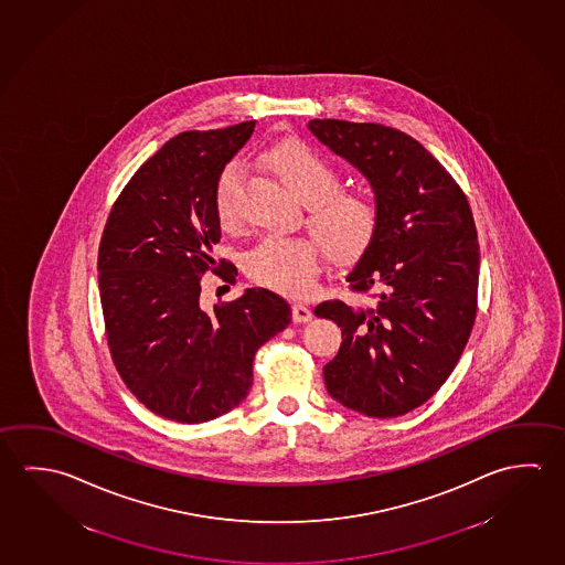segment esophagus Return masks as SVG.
<instances>
[{"mask_svg":"<svg viewBox=\"0 0 565 565\" xmlns=\"http://www.w3.org/2000/svg\"><path fill=\"white\" fill-rule=\"evenodd\" d=\"M291 317L296 323H307L313 319V311L309 307L301 306V303H294L291 307Z\"/></svg>","mask_w":565,"mask_h":565,"instance_id":"1","label":"esophagus"}]
</instances>
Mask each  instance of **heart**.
<instances>
[{
	"mask_svg": "<svg viewBox=\"0 0 565 565\" xmlns=\"http://www.w3.org/2000/svg\"><path fill=\"white\" fill-rule=\"evenodd\" d=\"M266 161L301 203L307 224L329 252L341 259L361 256L379 228V203L366 189L341 186V173L333 161L301 139H286L266 151ZM242 166H224L214 185V211L223 228L241 224L238 193ZM254 281L279 294L307 297L313 294L323 271V250L311 238L266 236L246 262Z\"/></svg>",
	"mask_w": 565,
	"mask_h": 565,
	"instance_id": "obj_1",
	"label": "heart"
}]
</instances>
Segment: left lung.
Masks as SVG:
<instances>
[{"label": "left lung", "mask_w": 565, "mask_h": 565, "mask_svg": "<svg viewBox=\"0 0 565 565\" xmlns=\"http://www.w3.org/2000/svg\"><path fill=\"white\" fill-rule=\"evenodd\" d=\"M307 126L371 181L380 213L371 246L347 276L351 299L315 307L342 331L324 386L364 416H404L444 386L471 337L481 262L471 206L404 131L371 121Z\"/></svg>", "instance_id": "obj_1"}]
</instances>
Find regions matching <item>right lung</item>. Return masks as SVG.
<instances>
[{
    "label": "right lung",
    "instance_id": "right-lung-1",
    "mask_svg": "<svg viewBox=\"0 0 565 565\" xmlns=\"http://www.w3.org/2000/svg\"><path fill=\"white\" fill-rule=\"evenodd\" d=\"M256 121L183 131L134 173L111 204L98 248V286L111 361L131 394L158 416L201 424L246 398L252 362L291 321V307L258 287L201 307V279L236 281L216 258L214 185Z\"/></svg>",
    "mask_w": 565,
    "mask_h": 565
}]
</instances>
